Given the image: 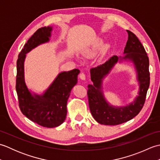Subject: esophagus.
Here are the masks:
<instances>
[{"label":"esophagus","instance_id":"1","mask_svg":"<svg viewBox=\"0 0 160 160\" xmlns=\"http://www.w3.org/2000/svg\"><path fill=\"white\" fill-rule=\"evenodd\" d=\"M79 78H80L81 80H85V79H86V76H85V74H84V73H80V75H79Z\"/></svg>","mask_w":160,"mask_h":160}]
</instances>
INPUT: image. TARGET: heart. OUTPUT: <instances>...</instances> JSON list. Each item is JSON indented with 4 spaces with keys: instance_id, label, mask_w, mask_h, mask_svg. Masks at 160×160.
<instances>
[{
    "instance_id": "b5f03b06",
    "label": "heart",
    "mask_w": 160,
    "mask_h": 160,
    "mask_svg": "<svg viewBox=\"0 0 160 160\" xmlns=\"http://www.w3.org/2000/svg\"><path fill=\"white\" fill-rule=\"evenodd\" d=\"M97 45H95L93 47H89V48H87L84 50H83L82 52V55L84 57H90V56H92L93 54L96 52V51L97 49Z\"/></svg>"
}]
</instances>
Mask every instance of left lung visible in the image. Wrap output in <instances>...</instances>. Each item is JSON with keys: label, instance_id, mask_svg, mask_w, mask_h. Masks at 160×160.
I'll return each instance as SVG.
<instances>
[{"label": "left lung", "instance_id": "obj_1", "mask_svg": "<svg viewBox=\"0 0 160 160\" xmlns=\"http://www.w3.org/2000/svg\"><path fill=\"white\" fill-rule=\"evenodd\" d=\"M128 40L124 50V56H112L106 62L90 70L93 84L88 85V99L91 113L98 123L104 125H118L131 120L140 113L144 104L150 84L149 60L147 53L138 37L127 30ZM131 61L134 64L139 82L138 96L132 103L124 107H114L105 99L103 94V78L110 72L118 62Z\"/></svg>", "mask_w": 160, "mask_h": 160}]
</instances>
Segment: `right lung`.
<instances>
[{
  "mask_svg": "<svg viewBox=\"0 0 160 160\" xmlns=\"http://www.w3.org/2000/svg\"><path fill=\"white\" fill-rule=\"evenodd\" d=\"M52 28L49 26L37 30L20 52L16 63V89L20 111L30 120L47 128L58 127L65 120L68 98L80 73L77 69L60 73L42 95L33 93L28 89L24 70L26 54L37 46L49 42Z\"/></svg>",
  "mask_w": 160,
  "mask_h": 160,
  "instance_id": "add662e5",
  "label": "right lung"
}]
</instances>
